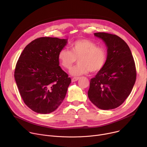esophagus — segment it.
Masks as SVG:
<instances>
[{
    "instance_id": "esophagus-1",
    "label": "esophagus",
    "mask_w": 147,
    "mask_h": 147,
    "mask_svg": "<svg viewBox=\"0 0 147 147\" xmlns=\"http://www.w3.org/2000/svg\"><path fill=\"white\" fill-rule=\"evenodd\" d=\"M79 79V77H74L72 79L71 81H72V82H75L77 81Z\"/></svg>"
}]
</instances>
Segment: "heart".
<instances>
[{"mask_svg": "<svg viewBox=\"0 0 147 147\" xmlns=\"http://www.w3.org/2000/svg\"><path fill=\"white\" fill-rule=\"evenodd\" d=\"M70 50L62 48L58 52V59L65 69L70 70L79 59V64L73 68L70 73L74 76L98 72L104 67L107 60V53L102 47L86 39L74 41Z\"/></svg>", "mask_w": 147, "mask_h": 147, "instance_id": "b5f03b06", "label": "heart"}]
</instances>
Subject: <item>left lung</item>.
<instances>
[{"label":"left lung","instance_id":"1","mask_svg":"<svg viewBox=\"0 0 147 147\" xmlns=\"http://www.w3.org/2000/svg\"><path fill=\"white\" fill-rule=\"evenodd\" d=\"M94 35L104 41L107 55L104 67L90 80L88 97L98 108L113 109L132 90L136 77L135 61L129 46L119 36L105 32Z\"/></svg>","mask_w":147,"mask_h":147}]
</instances>
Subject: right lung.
<instances>
[{"label": "right lung", "instance_id": "obj_1", "mask_svg": "<svg viewBox=\"0 0 147 147\" xmlns=\"http://www.w3.org/2000/svg\"><path fill=\"white\" fill-rule=\"evenodd\" d=\"M67 40L41 37L26 46L14 77L25 104L41 114L56 110L64 99L71 79L59 66L58 54Z\"/></svg>", "mask_w": 147, "mask_h": 147}]
</instances>
